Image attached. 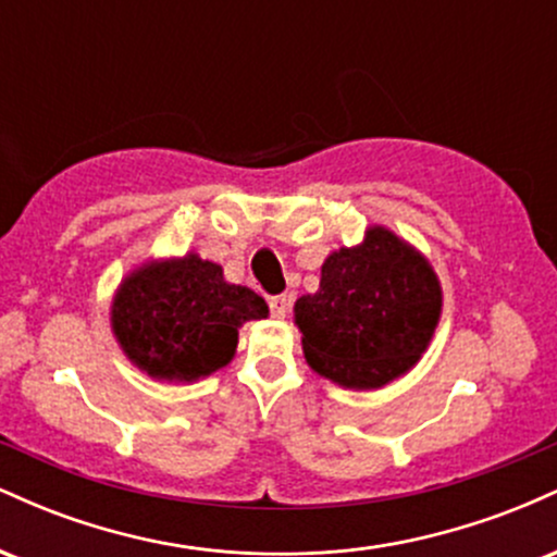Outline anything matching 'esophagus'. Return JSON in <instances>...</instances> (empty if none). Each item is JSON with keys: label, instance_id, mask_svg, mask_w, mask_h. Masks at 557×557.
Returning <instances> with one entry per match:
<instances>
[{"label": "esophagus", "instance_id": "1", "mask_svg": "<svg viewBox=\"0 0 557 557\" xmlns=\"http://www.w3.org/2000/svg\"><path fill=\"white\" fill-rule=\"evenodd\" d=\"M267 304H270V311H272L274 319H285L287 304H290V300H287V296H270Z\"/></svg>", "mask_w": 557, "mask_h": 557}]
</instances>
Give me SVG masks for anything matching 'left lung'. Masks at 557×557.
I'll use <instances>...</instances> for the list:
<instances>
[{
  "mask_svg": "<svg viewBox=\"0 0 557 557\" xmlns=\"http://www.w3.org/2000/svg\"><path fill=\"white\" fill-rule=\"evenodd\" d=\"M443 293L421 253L385 227L322 264L314 296L296 300L309 367L345 387H382L419 361Z\"/></svg>",
  "mask_w": 557,
  "mask_h": 557,
  "instance_id": "8db88e82",
  "label": "left lung"
}]
</instances>
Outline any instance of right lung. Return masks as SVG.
<instances>
[{"label": "right lung", "instance_id": "1", "mask_svg": "<svg viewBox=\"0 0 557 557\" xmlns=\"http://www.w3.org/2000/svg\"><path fill=\"white\" fill-rule=\"evenodd\" d=\"M267 314L251 287L225 283L220 264L188 253L125 277L112 304V330L146 374L194 382L230 363L240 324Z\"/></svg>", "mask_w": 557, "mask_h": 557}]
</instances>
